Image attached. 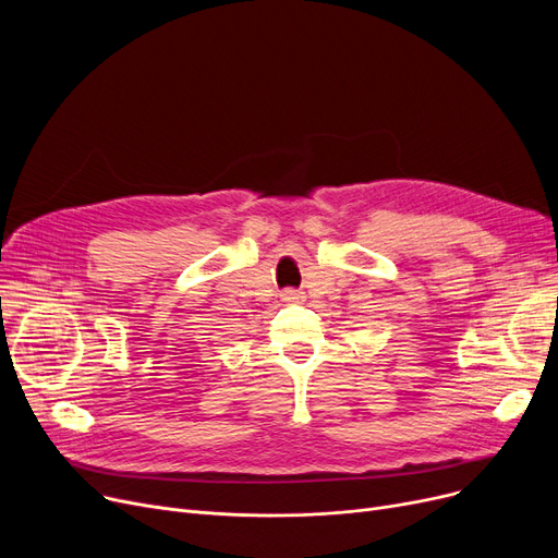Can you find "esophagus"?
Here are the masks:
<instances>
[{
    "label": "esophagus",
    "instance_id": "34e87169",
    "mask_svg": "<svg viewBox=\"0 0 558 558\" xmlns=\"http://www.w3.org/2000/svg\"><path fill=\"white\" fill-rule=\"evenodd\" d=\"M282 299L289 301V303L303 301V291H299V289H284V291H282Z\"/></svg>",
    "mask_w": 558,
    "mask_h": 558
}]
</instances>
